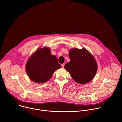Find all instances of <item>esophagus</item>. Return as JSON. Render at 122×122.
I'll list each match as a JSON object with an SVG mask.
<instances>
[{
    "label": "esophagus",
    "instance_id": "obj_1",
    "mask_svg": "<svg viewBox=\"0 0 122 122\" xmlns=\"http://www.w3.org/2000/svg\"><path fill=\"white\" fill-rule=\"evenodd\" d=\"M64 63L61 64V67H62V68H63V67H64Z\"/></svg>",
    "mask_w": 122,
    "mask_h": 122
}]
</instances>
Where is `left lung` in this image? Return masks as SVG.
Returning <instances> with one entry per match:
<instances>
[{
	"label": "left lung",
	"instance_id": "obj_1",
	"mask_svg": "<svg viewBox=\"0 0 122 122\" xmlns=\"http://www.w3.org/2000/svg\"><path fill=\"white\" fill-rule=\"evenodd\" d=\"M70 61L64 65V68L72 79L78 83L85 85L95 77L97 64L92 55L86 49L73 48L69 51Z\"/></svg>",
	"mask_w": 122,
	"mask_h": 122
}]
</instances>
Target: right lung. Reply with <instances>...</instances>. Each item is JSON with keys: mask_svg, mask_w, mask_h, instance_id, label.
Here are the masks:
<instances>
[{"mask_svg": "<svg viewBox=\"0 0 122 122\" xmlns=\"http://www.w3.org/2000/svg\"><path fill=\"white\" fill-rule=\"evenodd\" d=\"M56 56L51 54L48 47L37 49L28 60L26 71L29 78L36 83L47 81L54 72L61 67Z\"/></svg>", "mask_w": 122, "mask_h": 122, "instance_id": "1", "label": "right lung"}]
</instances>
